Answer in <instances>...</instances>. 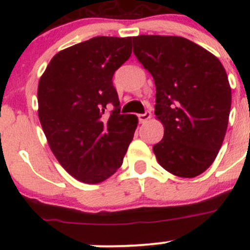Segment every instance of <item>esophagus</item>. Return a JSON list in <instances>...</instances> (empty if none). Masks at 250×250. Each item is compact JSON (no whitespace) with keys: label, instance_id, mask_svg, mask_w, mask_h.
Returning a JSON list of instances; mask_svg holds the SVG:
<instances>
[{"label":"esophagus","instance_id":"esophagus-1","mask_svg":"<svg viewBox=\"0 0 250 250\" xmlns=\"http://www.w3.org/2000/svg\"><path fill=\"white\" fill-rule=\"evenodd\" d=\"M139 117V122L140 123H145L146 121H148L151 118V112H145V113H141V115H138Z\"/></svg>","mask_w":250,"mask_h":250}]
</instances>
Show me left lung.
<instances>
[{
    "label": "left lung",
    "instance_id": "8db88e82",
    "mask_svg": "<svg viewBox=\"0 0 250 250\" xmlns=\"http://www.w3.org/2000/svg\"><path fill=\"white\" fill-rule=\"evenodd\" d=\"M133 46L155 81L156 120L165 128L153 153L167 172L195 178L214 162L228 129L231 87L225 69L185 37L140 35Z\"/></svg>",
    "mask_w": 250,
    "mask_h": 250
}]
</instances>
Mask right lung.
I'll use <instances>...</instances> for the list:
<instances>
[{"label": "right lung", "mask_w": 250, "mask_h": 250, "mask_svg": "<svg viewBox=\"0 0 250 250\" xmlns=\"http://www.w3.org/2000/svg\"><path fill=\"white\" fill-rule=\"evenodd\" d=\"M130 54L132 37H93L57 53L40 78L37 112L48 145L81 183L99 184L113 175L134 137L138 117L121 115L112 84ZM110 104L114 110L106 118Z\"/></svg>", "instance_id": "1"}]
</instances>
